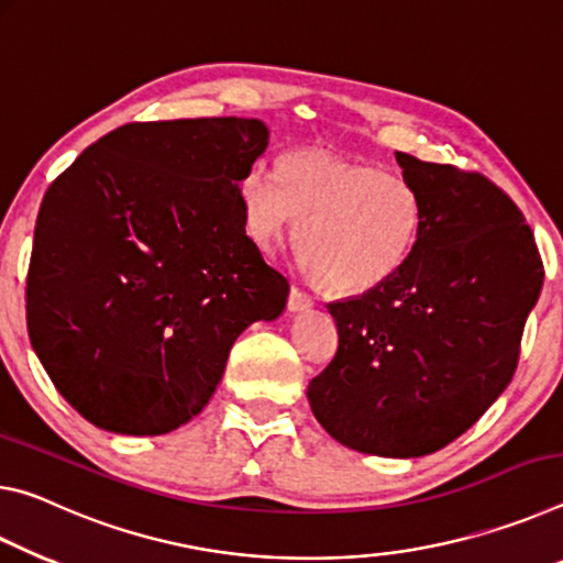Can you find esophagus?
Wrapping results in <instances>:
<instances>
[{"label": "esophagus", "instance_id": "obj_1", "mask_svg": "<svg viewBox=\"0 0 563 563\" xmlns=\"http://www.w3.org/2000/svg\"><path fill=\"white\" fill-rule=\"evenodd\" d=\"M287 307H289V311H294V314H297V311H307V309L314 307V299H311L307 291H301V289H297V287H291Z\"/></svg>", "mask_w": 563, "mask_h": 563}]
</instances>
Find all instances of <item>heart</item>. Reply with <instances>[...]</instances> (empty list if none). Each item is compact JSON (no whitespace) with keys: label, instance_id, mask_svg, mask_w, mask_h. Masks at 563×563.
I'll use <instances>...</instances> for the list:
<instances>
[{"label":"heart","instance_id":"obj_1","mask_svg":"<svg viewBox=\"0 0 563 563\" xmlns=\"http://www.w3.org/2000/svg\"><path fill=\"white\" fill-rule=\"evenodd\" d=\"M244 224L274 246L301 221L299 254L311 279L331 294H364L394 279L417 252L423 207L396 172L299 146L279 156L276 174L256 167L239 184Z\"/></svg>","mask_w":563,"mask_h":563}]
</instances>
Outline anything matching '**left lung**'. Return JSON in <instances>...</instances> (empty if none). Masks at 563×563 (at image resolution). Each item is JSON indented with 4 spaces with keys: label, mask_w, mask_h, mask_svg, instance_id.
I'll list each match as a JSON object with an SVG mask.
<instances>
[{
    "label": "left lung",
    "mask_w": 563,
    "mask_h": 563,
    "mask_svg": "<svg viewBox=\"0 0 563 563\" xmlns=\"http://www.w3.org/2000/svg\"><path fill=\"white\" fill-rule=\"evenodd\" d=\"M396 162L421 197L417 252L382 287L327 303L339 349L307 396L339 444L413 459L462 437L509 386L543 264L494 181L404 152Z\"/></svg>",
    "instance_id": "8db88e82"
}]
</instances>
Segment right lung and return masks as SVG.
<instances>
[{
	"label": "right lung",
	"instance_id": "1",
	"mask_svg": "<svg viewBox=\"0 0 563 563\" xmlns=\"http://www.w3.org/2000/svg\"><path fill=\"white\" fill-rule=\"evenodd\" d=\"M262 119L124 124L52 181L26 327L59 394L99 429L169 434L207 407L236 336L287 307L246 234L239 184Z\"/></svg>",
	"mask_w": 563,
	"mask_h": 563
}]
</instances>
